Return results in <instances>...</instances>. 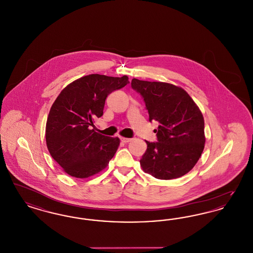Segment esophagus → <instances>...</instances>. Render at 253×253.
I'll use <instances>...</instances> for the list:
<instances>
[{"mask_svg": "<svg viewBox=\"0 0 253 253\" xmlns=\"http://www.w3.org/2000/svg\"><path fill=\"white\" fill-rule=\"evenodd\" d=\"M121 140L123 143H128V142H130L132 139H131V138H128V137H121Z\"/></svg>", "mask_w": 253, "mask_h": 253, "instance_id": "obj_1", "label": "esophagus"}]
</instances>
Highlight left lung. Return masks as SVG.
<instances>
[{
    "label": "left lung",
    "instance_id": "obj_1",
    "mask_svg": "<svg viewBox=\"0 0 253 253\" xmlns=\"http://www.w3.org/2000/svg\"><path fill=\"white\" fill-rule=\"evenodd\" d=\"M132 89L144 98L149 121H157V142L147 143L140 159L145 172L163 180L189 172L204 150L203 115L193 98L181 87L132 80Z\"/></svg>",
    "mask_w": 253,
    "mask_h": 253
}]
</instances>
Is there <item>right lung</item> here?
<instances>
[{"mask_svg": "<svg viewBox=\"0 0 253 253\" xmlns=\"http://www.w3.org/2000/svg\"><path fill=\"white\" fill-rule=\"evenodd\" d=\"M129 84L128 77L92 74L67 85L54 101L45 127L51 157L69 175L87 178L107 167L121 140L96 132L105 99Z\"/></svg>", "mask_w": 253, "mask_h": 253, "instance_id": "right-lung-1", "label": "right lung"}]
</instances>
